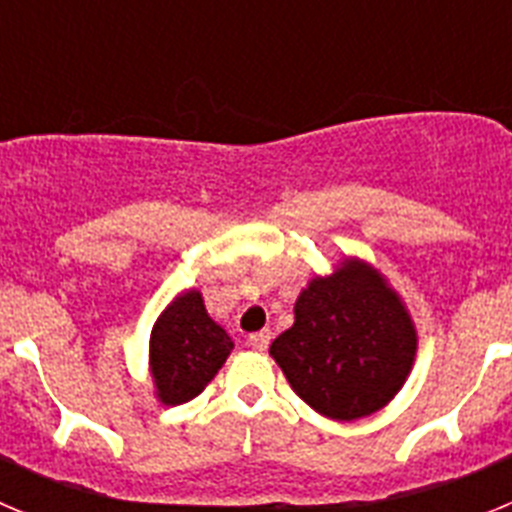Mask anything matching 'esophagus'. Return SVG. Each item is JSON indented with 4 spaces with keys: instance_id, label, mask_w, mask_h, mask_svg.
I'll use <instances>...</instances> for the list:
<instances>
[{
    "instance_id": "34e87169",
    "label": "esophagus",
    "mask_w": 512,
    "mask_h": 512,
    "mask_svg": "<svg viewBox=\"0 0 512 512\" xmlns=\"http://www.w3.org/2000/svg\"><path fill=\"white\" fill-rule=\"evenodd\" d=\"M271 343V330H259V333H251L248 336V346L253 348V351H266Z\"/></svg>"
}]
</instances>
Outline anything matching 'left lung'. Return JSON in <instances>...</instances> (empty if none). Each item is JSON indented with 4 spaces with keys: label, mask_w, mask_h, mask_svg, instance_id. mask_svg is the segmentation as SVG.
Listing matches in <instances>:
<instances>
[{
    "label": "left lung",
    "mask_w": 512,
    "mask_h": 512,
    "mask_svg": "<svg viewBox=\"0 0 512 512\" xmlns=\"http://www.w3.org/2000/svg\"><path fill=\"white\" fill-rule=\"evenodd\" d=\"M269 354L315 413L351 423L390 405L408 382L418 330L377 266L343 256L300 289L295 323Z\"/></svg>",
    "instance_id": "8db88e82"
}]
</instances>
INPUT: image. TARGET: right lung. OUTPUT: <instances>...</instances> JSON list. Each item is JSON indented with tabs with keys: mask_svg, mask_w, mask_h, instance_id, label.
<instances>
[{
	"mask_svg": "<svg viewBox=\"0 0 512 512\" xmlns=\"http://www.w3.org/2000/svg\"><path fill=\"white\" fill-rule=\"evenodd\" d=\"M233 338L210 318L200 289H184L161 310L148 341V374L161 405L194 400L223 369Z\"/></svg>",
	"mask_w": 512,
	"mask_h": 512,
	"instance_id": "obj_1",
	"label": "right lung"
}]
</instances>
